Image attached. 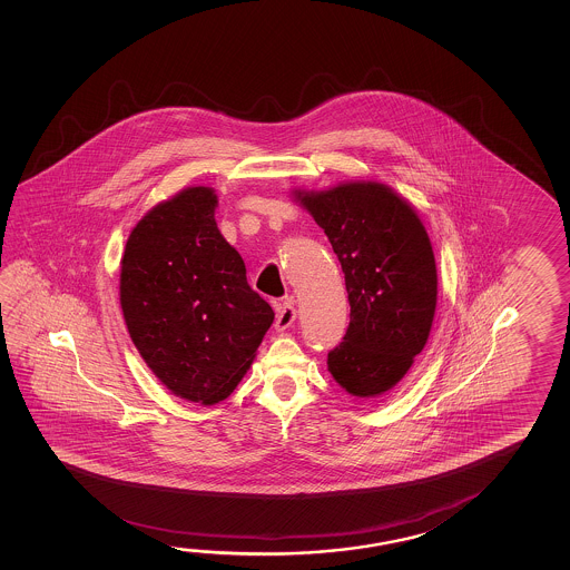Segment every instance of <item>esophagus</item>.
Segmentation results:
<instances>
[{"label": "esophagus", "mask_w": 570, "mask_h": 570, "mask_svg": "<svg viewBox=\"0 0 570 570\" xmlns=\"http://www.w3.org/2000/svg\"><path fill=\"white\" fill-rule=\"evenodd\" d=\"M294 322H296V308H294L289 302L276 304V322H274V327H276L278 332H284V330H288Z\"/></svg>", "instance_id": "34e87169"}]
</instances>
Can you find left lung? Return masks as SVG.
<instances>
[{"label":"left lung","mask_w":570,"mask_h":570,"mask_svg":"<svg viewBox=\"0 0 570 570\" xmlns=\"http://www.w3.org/2000/svg\"><path fill=\"white\" fill-rule=\"evenodd\" d=\"M324 228L344 272L350 326L327 372L357 400L392 392L428 344L438 306V266L413 206L375 180L292 190Z\"/></svg>","instance_id":"8db88e82"}]
</instances>
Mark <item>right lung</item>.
<instances>
[{
    "label": "right lung",
    "instance_id": "1",
    "mask_svg": "<svg viewBox=\"0 0 570 570\" xmlns=\"http://www.w3.org/2000/svg\"><path fill=\"white\" fill-rule=\"evenodd\" d=\"M215 188L188 187L135 225L119 299L132 344L180 400L223 402L253 365L274 312L218 230Z\"/></svg>",
    "mask_w": 570,
    "mask_h": 570
}]
</instances>
